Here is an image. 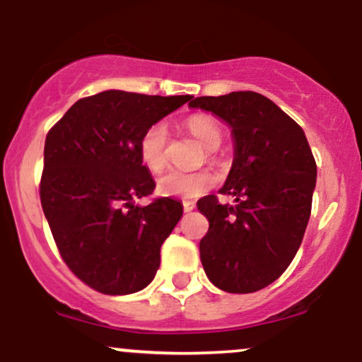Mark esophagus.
Here are the masks:
<instances>
[{
	"label": "esophagus",
	"instance_id": "esophagus-1",
	"mask_svg": "<svg viewBox=\"0 0 362 362\" xmlns=\"http://www.w3.org/2000/svg\"><path fill=\"white\" fill-rule=\"evenodd\" d=\"M182 206H184V211H185V213H190V211H194V209H195V204H194V202H190V201H185L184 204H182Z\"/></svg>",
	"mask_w": 362,
	"mask_h": 362
}]
</instances>
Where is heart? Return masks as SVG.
<instances>
[{
    "instance_id": "b5f03b06",
    "label": "heart",
    "mask_w": 362,
    "mask_h": 362,
    "mask_svg": "<svg viewBox=\"0 0 362 362\" xmlns=\"http://www.w3.org/2000/svg\"><path fill=\"white\" fill-rule=\"evenodd\" d=\"M185 127L199 143L207 149V156L213 158L214 149L219 148L223 141V129L211 115L195 114L185 120ZM168 127L163 120L151 124L141 134L138 153L141 163L149 172L156 173L167 163ZM216 184V175L211 170L199 172H178L170 170L156 180V190L165 197L197 199L211 190Z\"/></svg>"
}]
</instances>
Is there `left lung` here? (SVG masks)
I'll use <instances>...</instances> for the list:
<instances>
[{
    "label": "left lung",
    "mask_w": 362,
    "mask_h": 362,
    "mask_svg": "<svg viewBox=\"0 0 362 362\" xmlns=\"http://www.w3.org/2000/svg\"><path fill=\"white\" fill-rule=\"evenodd\" d=\"M226 120L235 160L218 195L199 199L209 221L199 243L206 276L226 293H255L281 276L296 255L311 214L317 163L303 129L255 91H231L189 102Z\"/></svg>",
    "instance_id": "left-lung-1"
}]
</instances>
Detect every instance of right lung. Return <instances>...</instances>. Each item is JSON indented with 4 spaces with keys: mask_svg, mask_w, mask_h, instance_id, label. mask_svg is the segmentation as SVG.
<instances>
[{
    "mask_svg": "<svg viewBox=\"0 0 362 362\" xmlns=\"http://www.w3.org/2000/svg\"><path fill=\"white\" fill-rule=\"evenodd\" d=\"M189 100L107 90L80 98L47 132L44 214L64 264L98 293H136L160 267L161 245L184 211L170 197L132 204L155 190L138 144L144 129Z\"/></svg>",
    "mask_w": 362,
    "mask_h": 362,
    "instance_id": "obj_1",
    "label": "right lung"
}]
</instances>
